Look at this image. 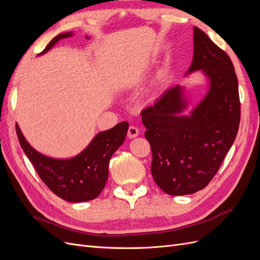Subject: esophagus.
<instances>
[{
  "label": "esophagus",
  "instance_id": "esophagus-1",
  "mask_svg": "<svg viewBox=\"0 0 260 260\" xmlns=\"http://www.w3.org/2000/svg\"><path fill=\"white\" fill-rule=\"evenodd\" d=\"M139 129L136 127V125H130L129 129H128V137L130 139H133L139 136Z\"/></svg>",
  "mask_w": 260,
  "mask_h": 260
}]
</instances>
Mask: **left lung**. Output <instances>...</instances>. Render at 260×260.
<instances>
[{"label": "left lung", "mask_w": 260, "mask_h": 260, "mask_svg": "<svg viewBox=\"0 0 260 260\" xmlns=\"http://www.w3.org/2000/svg\"><path fill=\"white\" fill-rule=\"evenodd\" d=\"M194 55L187 74L202 70L208 92L190 116L184 89L176 85L141 112L152 149L151 171L169 195H187L207 186L238 135L241 104L238 78L228 54L200 28L193 29Z\"/></svg>", "instance_id": "1"}]
</instances>
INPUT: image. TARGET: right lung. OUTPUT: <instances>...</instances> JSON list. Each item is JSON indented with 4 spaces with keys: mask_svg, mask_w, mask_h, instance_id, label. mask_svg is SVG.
<instances>
[{
    "mask_svg": "<svg viewBox=\"0 0 260 260\" xmlns=\"http://www.w3.org/2000/svg\"><path fill=\"white\" fill-rule=\"evenodd\" d=\"M72 36V32L56 36L41 54L61 39ZM128 127L129 123L122 121L112 129L98 133L79 155L70 159H55L37 152L27 142L17 123L16 132L21 148L45 185L62 200L80 203L96 199L103 191L108 178L109 159L123 143Z\"/></svg>",
    "mask_w": 260,
    "mask_h": 260,
    "instance_id": "obj_1",
    "label": "right lung"
}]
</instances>
